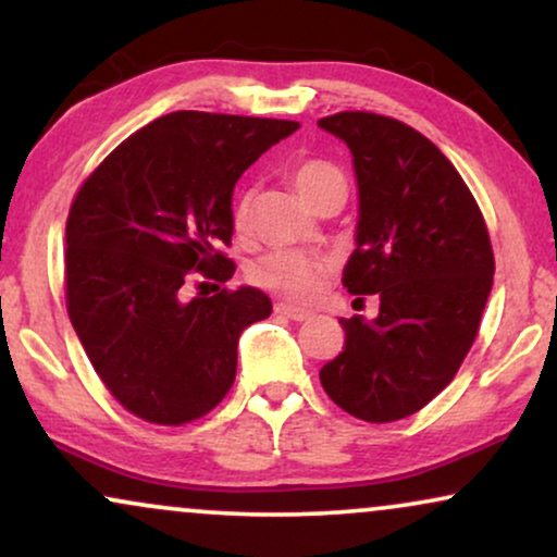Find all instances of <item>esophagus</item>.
<instances>
[{
	"label": "esophagus",
	"mask_w": 557,
	"mask_h": 557,
	"mask_svg": "<svg viewBox=\"0 0 557 557\" xmlns=\"http://www.w3.org/2000/svg\"><path fill=\"white\" fill-rule=\"evenodd\" d=\"M276 314L286 317V320H294V322H305V320H309V317H312V312H307V309L292 307V305H286V301H278Z\"/></svg>",
	"instance_id": "34e87169"
}]
</instances>
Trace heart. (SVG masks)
<instances>
[{
    "instance_id": "obj_1",
    "label": "heart",
    "mask_w": 557,
    "mask_h": 557,
    "mask_svg": "<svg viewBox=\"0 0 557 557\" xmlns=\"http://www.w3.org/2000/svg\"><path fill=\"white\" fill-rule=\"evenodd\" d=\"M292 182L296 191L305 197L309 205L320 197L332 184L345 182L337 165L322 158H305L292 169ZM250 201L248 191L240 194L233 205V227L237 233H245L250 225ZM332 258L317 256L305 250H271L258 256L248 265V278L265 292L281 294L292 301H309L322 292L324 281L332 273Z\"/></svg>"
}]
</instances>
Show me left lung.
Returning <instances> with one entry per match:
<instances>
[{
	"label": "left lung",
	"instance_id": "left-lung-1",
	"mask_svg": "<svg viewBox=\"0 0 557 557\" xmlns=\"http://www.w3.org/2000/svg\"><path fill=\"white\" fill-rule=\"evenodd\" d=\"M352 153L360 220L343 286L379 294L375 320L350 317L320 381L366 422L420 411L458 373L494 284L488 230L455 165L414 127L373 112L317 122Z\"/></svg>",
	"mask_w": 557,
	"mask_h": 557
}]
</instances>
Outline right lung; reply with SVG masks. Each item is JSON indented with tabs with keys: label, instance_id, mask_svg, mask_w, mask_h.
Returning a JSON list of instances; mask_svg holds the SVG:
<instances>
[{
	"label": "right lung",
	"instance_id": "obj_1",
	"mask_svg": "<svg viewBox=\"0 0 557 557\" xmlns=\"http://www.w3.org/2000/svg\"><path fill=\"white\" fill-rule=\"evenodd\" d=\"M299 122L171 112L122 140L76 191L66 222V309L102 384L140 420L178 428L235 381L237 341L271 314L233 278V189ZM209 280L218 294L185 296Z\"/></svg>",
	"mask_w": 557,
	"mask_h": 557
}]
</instances>
